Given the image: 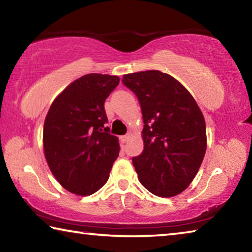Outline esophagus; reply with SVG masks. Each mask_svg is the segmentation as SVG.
<instances>
[{"instance_id":"1","label":"esophagus","mask_w":252,"mask_h":252,"mask_svg":"<svg viewBox=\"0 0 252 252\" xmlns=\"http://www.w3.org/2000/svg\"><path fill=\"white\" fill-rule=\"evenodd\" d=\"M130 138H131V134H130V133H127V134H126V135H123V136H122V141H123V142H126L127 140H129Z\"/></svg>"}]
</instances>
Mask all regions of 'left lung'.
<instances>
[{
  "instance_id": "1",
  "label": "left lung",
  "mask_w": 252,
  "mask_h": 252,
  "mask_svg": "<svg viewBox=\"0 0 252 252\" xmlns=\"http://www.w3.org/2000/svg\"><path fill=\"white\" fill-rule=\"evenodd\" d=\"M122 82L142 111L144 148L132 159L139 181L158 197H174L192 182L206 153L201 110L179 81L158 70L125 74Z\"/></svg>"
}]
</instances>
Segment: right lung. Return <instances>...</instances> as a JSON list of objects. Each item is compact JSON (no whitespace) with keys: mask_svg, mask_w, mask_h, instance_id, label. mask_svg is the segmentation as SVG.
<instances>
[{"mask_svg":"<svg viewBox=\"0 0 252 252\" xmlns=\"http://www.w3.org/2000/svg\"><path fill=\"white\" fill-rule=\"evenodd\" d=\"M120 79L90 73L55 97L46 114L43 148L51 172L64 189L78 195L96 192L108 181L120 144L110 134L104 101Z\"/></svg>","mask_w":252,"mask_h":252,"instance_id":"add662e5","label":"right lung"}]
</instances>
